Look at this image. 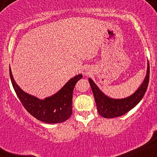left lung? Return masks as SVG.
<instances>
[{"instance_id":"left-lung-1","label":"left lung","mask_w":157,"mask_h":157,"mask_svg":"<svg viewBox=\"0 0 157 157\" xmlns=\"http://www.w3.org/2000/svg\"><path fill=\"white\" fill-rule=\"evenodd\" d=\"M149 73L150 68L149 63L147 62L146 76L143 82L133 94L123 99H113L108 97L97 87V85L91 78H89L99 114L105 118L117 117L122 116L135 107L140 102L145 93L146 92L149 82Z\"/></svg>"}]
</instances>
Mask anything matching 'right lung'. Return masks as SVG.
<instances>
[{"mask_svg":"<svg viewBox=\"0 0 157 157\" xmlns=\"http://www.w3.org/2000/svg\"><path fill=\"white\" fill-rule=\"evenodd\" d=\"M12 86L22 105L34 117L46 123L55 124L66 121L72 114V94L75 84L82 77L76 75L70 79L60 91L44 100L23 91L16 83L10 68Z\"/></svg>","mask_w":157,"mask_h":157,"instance_id":"add662e5","label":"right lung"}]
</instances>
